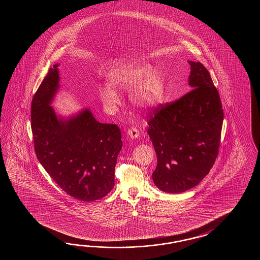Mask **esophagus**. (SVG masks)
<instances>
[{
  "label": "esophagus",
  "mask_w": 260,
  "mask_h": 260,
  "mask_svg": "<svg viewBox=\"0 0 260 260\" xmlns=\"http://www.w3.org/2000/svg\"><path fill=\"white\" fill-rule=\"evenodd\" d=\"M127 135L132 139H136V138H138L139 137V131H138L137 128H132V129L128 130Z\"/></svg>",
  "instance_id": "obj_1"
}]
</instances>
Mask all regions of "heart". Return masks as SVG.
I'll list each match as a JSON object with an SVG mask.
<instances>
[{
  "instance_id": "obj_1",
  "label": "heart",
  "mask_w": 260,
  "mask_h": 260,
  "mask_svg": "<svg viewBox=\"0 0 260 260\" xmlns=\"http://www.w3.org/2000/svg\"><path fill=\"white\" fill-rule=\"evenodd\" d=\"M109 83L100 87L99 95L108 111H114L120 103V96L115 88L134 90L132 101L139 109H149L159 104L166 94V83L160 72L150 64H138L112 70Z\"/></svg>"
}]
</instances>
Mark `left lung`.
<instances>
[{"mask_svg": "<svg viewBox=\"0 0 260 260\" xmlns=\"http://www.w3.org/2000/svg\"><path fill=\"white\" fill-rule=\"evenodd\" d=\"M191 91L149 115V138L157 155L155 186L180 193L197 186L209 173L220 144L223 110L210 73L200 62L188 61Z\"/></svg>", "mask_w": 260, "mask_h": 260, "instance_id": "left-lung-1", "label": "left lung"}]
</instances>
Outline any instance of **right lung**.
<instances>
[{
    "label": "right lung",
    "mask_w": 260,
    "mask_h": 260,
    "mask_svg": "<svg viewBox=\"0 0 260 260\" xmlns=\"http://www.w3.org/2000/svg\"><path fill=\"white\" fill-rule=\"evenodd\" d=\"M59 64L51 67L31 103L35 153L45 171L75 199L93 202L114 186L122 134L116 124L101 123L84 108L69 116L52 107L60 89Z\"/></svg>",
    "instance_id": "obj_1"
}]
</instances>
